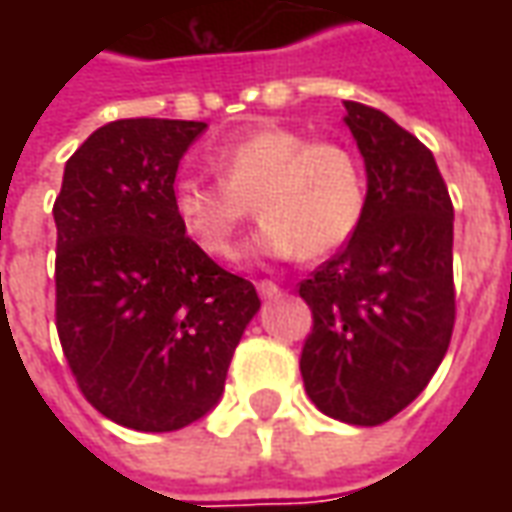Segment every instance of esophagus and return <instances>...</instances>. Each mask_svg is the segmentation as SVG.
Here are the masks:
<instances>
[{"mask_svg": "<svg viewBox=\"0 0 512 512\" xmlns=\"http://www.w3.org/2000/svg\"><path fill=\"white\" fill-rule=\"evenodd\" d=\"M257 293H260V299H279L282 288H279L277 282H271V279H260L257 282Z\"/></svg>", "mask_w": 512, "mask_h": 512, "instance_id": "obj_1", "label": "esophagus"}]
</instances>
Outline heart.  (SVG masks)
I'll return each instance as SVG.
<instances>
[{"mask_svg": "<svg viewBox=\"0 0 512 512\" xmlns=\"http://www.w3.org/2000/svg\"><path fill=\"white\" fill-rule=\"evenodd\" d=\"M211 164L219 180L186 175L172 183V213L216 260L238 257L252 205L263 219L255 249L268 257L332 255L365 222V164L343 142L268 126L216 147Z\"/></svg>", "mask_w": 512, "mask_h": 512, "instance_id": "1", "label": "heart"}]
</instances>
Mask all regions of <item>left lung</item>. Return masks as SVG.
<instances>
[{
	"mask_svg": "<svg viewBox=\"0 0 512 512\" xmlns=\"http://www.w3.org/2000/svg\"><path fill=\"white\" fill-rule=\"evenodd\" d=\"M365 156L359 233L299 282L312 310L304 389L326 417L384 425L428 386L455 326L452 200L436 158L373 106L345 101Z\"/></svg>",
	"mask_w": 512,
	"mask_h": 512,
	"instance_id": "1",
	"label": "left lung"
}]
</instances>
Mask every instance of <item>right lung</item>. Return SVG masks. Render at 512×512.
Masks as SVG:
<instances>
[{
	"mask_svg": "<svg viewBox=\"0 0 512 512\" xmlns=\"http://www.w3.org/2000/svg\"><path fill=\"white\" fill-rule=\"evenodd\" d=\"M205 123H106L65 164L54 200L57 334L82 395L106 419L167 433L224 392L255 285L216 266L172 213L183 153Z\"/></svg>",
	"mask_w": 512,
	"mask_h": 512,
	"instance_id": "right-lung-1",
	"label": "right lung"
}]
</instances>
